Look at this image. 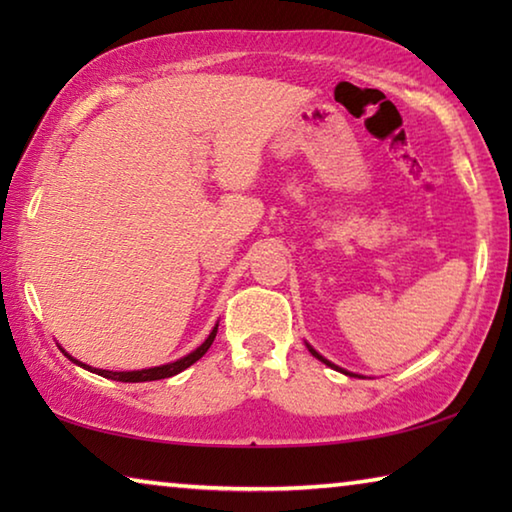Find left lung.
<instances>
[{"mask_svg":"<svg viewBox=\"0 0 512 512\" xmlns=\"http://www.w3.org/2000/svg\"><path fill=\"white\" fill-rule=\"evenodd\" d=\"M309 352H311V354H314V357H316V359H320V361H323V363H327V366H332V368H336V366H334V363H329L327 359H323V357H320V354H318V352H316L314 348H309ZM336 370H339V368H336ZM343 372H345V370H343ZM345 375H348V372H345Z\"/></svg>","mask_w":512,"mask_h":512,"instance_id":"8db88e82","label":"left lung"}]
</instances>
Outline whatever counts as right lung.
Wrapping results in <instances>:
<instances>
[{"label": "right lung", "instance_id": "obj_1", "mask_svg": "<svg viewBox=\"0 0 512 512\" xmlns=\"http://www.w3.org/2000/svg\"><path fill=\"white\" fill-rule=\"evenodd\" d=\"M214 336H216V327L212 329V334L207 336L205 339V343L201 345V348H196L192 354H187V357H183V359H178V361H173V363H167V366H158V368H149V370H133V372H112V370H97V368H90V366H85V363H81V361H76V359H72L67 354L69 359H72L74 363H79V366H83L85 370H90V372H97V375H101V377H108V379H115V381H155V379H167V377H173V375H178V372H183L185 368H189L192 366V363H196L198 359L203 357V354L210 350V345H212V341H214Z\"/></svg>", "mask_w": 512, "mask_h": 512}]
</instances>
